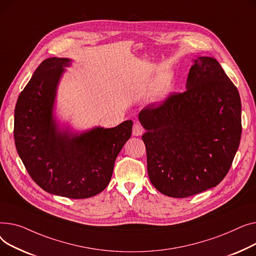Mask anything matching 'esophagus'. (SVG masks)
<instances>
[{
    "label": "esophagus",
    "instance_id": "obj_1",
    "mask_svg": "<svg viewBox=\"0 0 256 256\" xmlns=\"http://www.w3.org/2000/svg\"><path fill=\"white\" fill-rule=\"evenodd\" d=\"M144 133V128L140 124V123H135L133 125V130H132V134L134 135V136H140V135H142Z\"/></svg>",
    "mask_w": 256,
    "mask_h": 256
}]
</instances>
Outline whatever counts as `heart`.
<instances>
[{
  "instance_id": "heart-1",
  "label": "heart",
  "mask_w": 256,
  "mask_h": 256,
  "mask_svg": "<svg viewBox=\"0 0 256 256\" xmlns=\"http://www.w3.org/2000/svg\"><path fill=\"white\" fill-rule=\"evenodd\" d=\"M172 78L168 76H164L163 78H161V80L157 84L155 97L158 100H163L164 98H166L170 95V93L172 92Z\"/></svg>"
}]
</instances>
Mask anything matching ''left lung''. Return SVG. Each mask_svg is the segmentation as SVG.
<instances>
[{
	"label": "left lung",
	"mask_w": 256,
	"mask_h": 256,
	"mask_svg": "<svg viewBox=\"0 0 256 256\" xmlns=\"http://www.w3.org/2000/svg\"><path fill=\"white\" fill-rule=\"evenodd\" d=\"M186 91L146 106L148 174L164 195L183 198L217 186L228 172L241 140L238 88L212 56L192 60Z\"/></svg>",
	"instance_id": "1"
}]
</instances>
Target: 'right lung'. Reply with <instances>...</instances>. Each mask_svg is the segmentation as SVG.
<instances>
[{"mask_svg": "<svg viewBox=\"0 0 256 256\" xmlns=\"http://www.w3.org/2000/svg\"><path fill=\"white\" fill-rule=\"evenodd\" d=\"M67 58H48L38 66L14 112L18 153L44 191L74 200L92 198L108 187L116 156L132 133L133 122L114 128L74 131L58 122L54 104Z\"/></svg>", "mask_w": 256, "mask_h": 256, "instance_id": "right-lung-1", "label": "right lung"}]
</instances>
